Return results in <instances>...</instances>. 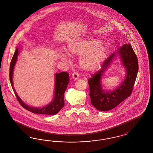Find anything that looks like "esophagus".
<instances>
[{
  "label": "esophagus",
  "instance_id": "esophagus-1",
  "mask_svg": "<svg viewBox=\"0 0 153 153\" xmlns=\"http://www.w3.org/2000/svg\"><path fill=\"white\" fill-rule=\"evenodd\" d=\"M72 78L74 79V80L78 79L79 78V74H78L77 72H74L72 74Z\"/></svg>",
  "mask_w": 153,
  "mask_h": 153
}]
</instances>
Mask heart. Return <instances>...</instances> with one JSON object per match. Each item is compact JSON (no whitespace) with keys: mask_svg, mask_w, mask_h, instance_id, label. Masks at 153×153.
Segmentation results:
<instances>
[{"mask_svg":"<svg viewBox=\"0 0 153 153\" xmlns=\"http://www.w3.org/2000/svg\"><path fill=\"white\" fill-rule=\"evenodd\" d=\"M70 55L81 56L79 64L82 68L88 71H94L100 65L107 53V48L103 42L100 40L86 37L70 43L68 46ZM60 57L64 61H68L67 54L62 53Z\"/></svg>","mask_w":153,"mask_h":153,"instance_id":"1","label":"heart"}]
</instances>
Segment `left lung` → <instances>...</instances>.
<instances>
[{
  "mask_svg": "<svg viewBox=\"0 0 153 153\" xmlns=\"http://www.w3.org/2000/svg\"><path fill=\"white\" fill-rule=\"evenodd\" d=\"M118 54L126 69V78L121 85L113 91L102 89L101 77L105 71L111 65L113 59ZM138 70L136 55L130 44L126 43L119 48L107 58L97 74L91 75L88 80L91 103L98 110L107 111L116 107L129 97L134 86Z\"/></svg>",
  "mask_w": 153,
  "mask_h": 153,
  "instance_id": "1",
  "label": "left lung"
}]
</instances>
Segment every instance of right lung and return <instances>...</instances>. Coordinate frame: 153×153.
I'll list each match as a JSON object with an SVG mask.
<instances>
[{"mask_svg": "<svg viewBox=\"0 0 153 153\" xmlns=\"http://www.w3.org/2000/svg\"><path fill=\"white\" fill-rule=\"evenodd\" d=\"M19 48H16V51L11 60L10 66V79L11 86L15 94L17 100L25 109L30 111L34 114H43V115H55L60 111L64 105V95L65 91L67 88L69 82V74L66 72H62L59 74H55V89L53 98L51 102L48 105L43 106V107H34L27 105L25 103L21 98L17 95L16 90L13 87V73L16 64L17 56L19 55Z\"/></svg>", "mask_w": 153, "mask_h": 153, "instance_id": "1", "label": "right lung"}]
</instances>
